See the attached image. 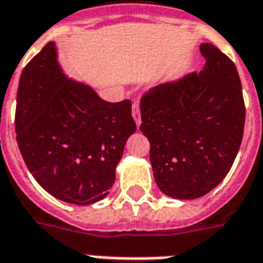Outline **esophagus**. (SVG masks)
Here are the masks:
<instances>
[{
	"label": "esophagus",
	"instance_id": "34e87169",
	"mask_svg": "<svg viewBox=\"0 0 263 263\" xmlns=\"http://www.w3.org/2000/svg\"><path fill=\"white\" fill-rule=\"evenodd\" d=\"M132 117L137 122V125H139L141 124V109H139V104L138 103L132 104Z\"/></svg>",
	"mask_w": 263,
	"mask_h": 263
}]
</instances>
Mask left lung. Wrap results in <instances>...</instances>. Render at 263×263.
I'll return each mask as SVG.
<instances>
[{
  "instance_id": "1",
  "label": "left lung",
  "mask_w": 263,
  "mask_h": 263,
  "mask_svg": "<svg viewBox=\"0 0 263 263\" xmlns=\"http://www.w3.org/2000/svg\"><path fill=\"white\" fill-rule=\"evenodd\" d=\"M200 52L205 66L180 80L151 88L141 100L139 129L160 192L193 200L218 186L235 160L245 125L237 67L211 43Z\"/></svg>"
}]
</instances>
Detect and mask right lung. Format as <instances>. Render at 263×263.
<instances>
[{
  "label": "right lung",
  "mask_w": 263,
  "mask_h": 263,
  "mask_svg": "<svg viewBox=\"0 0 263 263\" xmlns=\"http://www.w3.org/2000/svg\"><path fill=\"white\" fill-rule=\"evenodd\" d=\"M135 131L131 101H104L90 86L67 79L53 42L25 66L16 94V142L35 180L53 197L77 205L103 200Z\"/></svg>",
  "instance_id": "1"
}]
</instances>
